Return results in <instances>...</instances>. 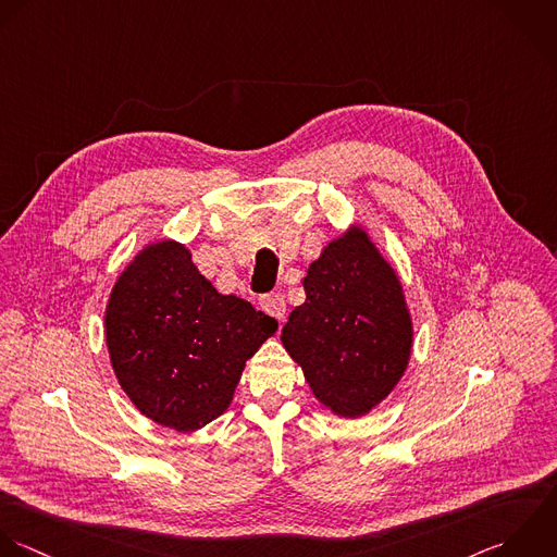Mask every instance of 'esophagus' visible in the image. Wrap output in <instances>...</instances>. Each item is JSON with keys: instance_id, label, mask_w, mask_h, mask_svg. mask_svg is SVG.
<instances>
[{"instance_id": "1", "label": "esophagus", "mask_w": 557, "mask_h": 557, "mask_svg": "<svg viewBox=\"0 0 557 557\" xmlns=\"http://www.w3.org/2000/svg\"><path fill=\"white\" fill-rule=\"evenodd\" d=\"M260 306H262V310H264L267 314H271L273 319L284 321V314H286V299H284V295H280V293L264 295L262 301H260Z\"/></svg>"}]
</instances>
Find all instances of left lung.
Segmentation results:
<instances>
[{
  "instance_id": "obj_1",
  "label": "left lung",
  "mask_w": 557,
  "mask_h": 557,
  "mask_svg": "<svg viewBox=\"0 0 557 557\" xmlns=\"http://www.w3.org/2000/svg\"><path fill=\"white\" fill-rule=\"evenodd\" d=\"M306 301L282 330L314 397L358 419L384 401L412 354V319L399 275L354 225L327 243L304 277Z\"/></svg>"
}]
</instances>
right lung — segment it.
Returning <instances> with one entry per match:
<instances>
[{"instance_id": "add662e5", "label": "right lung", "mask_w": 557, "mask_h": 557, "mask_svg": "<svg viewBox=\"0 0 557 557\" xmlns=\"http://www.w3.org/2000/svg\"><path fill=\"white\" fill-rule=\"evenodd\" d=\"M114 375L153 423L195 432L232 404L245 362L277 321L236 295H221L175 240L134 256L106 306Z\"/></svg>"}]
</instances>
